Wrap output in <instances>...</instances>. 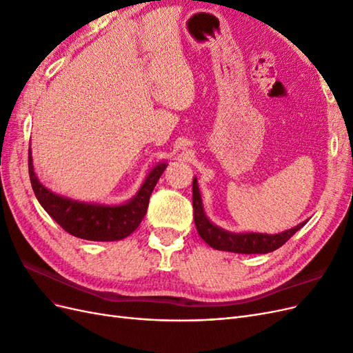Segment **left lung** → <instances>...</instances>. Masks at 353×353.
Here are the masks:
<instances>
[{
    "label": "left lung",
    "instance_id": "left-lung-1",
    "mask_svg": "<svg viewBox=\"0 0 353 353\" xmlns=\"http://www.w3.org/2000/svg\"><path fill=\"white\" fill-rule=\"evenodd\" d=\"M193 208H194V223L199 236L205 240L210 248L216 250H225L232 253H270L274 252L301 230L307 221L299 223L294 228L283 231L280 234H261V232H230L212 223L205 210L197 184V178L193 179Z\"/></svg>",
    "mask_w": 353,
    "mask_h": 353
}]
</instances>
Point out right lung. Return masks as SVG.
Returning <instances> with one entry per match:
<instances>
[{
  "label": "right lung",
  "mask_w": 353,
  "mask_h": 353,
  "mask_svg": "<svg viewBox=\"0 0 353 353\" xmlns=\"http://www.w3.org/2000/svg\"><path fill=\"white\" fill-rule=\"evenodd\" d=\"M28 153L30 184L39 205L63 230L74 237L91 241H116L131 236L141 223L152 191L168 166L166 163H157L144 179L138 193L130 201L109 206L72 200L52 193L37 178L34 165H32L30 147Z\"/></svg>",
  "instance_id": "add662e5"
}]
</instances>
